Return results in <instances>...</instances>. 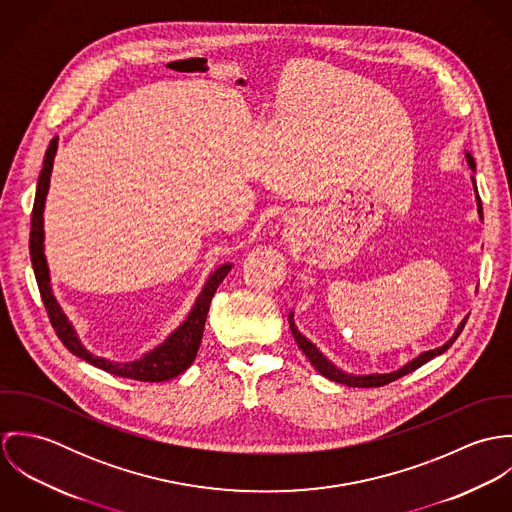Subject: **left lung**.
<instances>
[{
	"mask_svg": "<svg viewBox=\"0 0 512 512\" xmlns=\"http://www.w3.org/2000/svg\"><path fill=\"white\" fill-rule=\"evenodd\" d=\"M465 157H467V163H469V167H471V171L475 173V159H473V155L469 153V151H465ZM471 181H473V189H475V193H477V185H475V177H471ZM477 197V213H479V219L483 220V207H481V199H479V195H475ZM288 321H290V329H292V335L295 337V343H297V347L303 351V355L309 359V363L315 366V370L319 372V374H323L325 378H329V380H335V382H341V384H347V386H359V388H372V386H384V384H388V382H392V380H396V378H400V376H404V374H408V372H412V370H416V368H420V366L424 365V363H428V361H432L434 357H438L441 353H445L451 345H453V341L459 337V333L463 331V327H465V321H467V317L457 325V329H455V333H453V337L449 339V341H445L441 347L438 349H432V351H424V353H420L416 359H412V361H408L406 365L400 366L398 370H392V372H384V374H378V372H372V374H349V372H345V370H341L339 366L333 365L305 335H301L299 333V329L295 327V321H293V313L290 311V315H288Z\"/></svg>",
	"mask_w": 512,
	"mask_h": 512,
	"instance_id": "left-lung-1",
	"label": "left lung"
}]
</instances>
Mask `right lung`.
<instances>
[{
  "mask_svg": "<svg viewBox=\"0 0 512 512\" xmlns=\"http://www.w3.org/2000/svg\"><path fill=\"white\" fill-rule=\"evenodd\" d=\"M57 147H59V138H53L49 149L45 153L43 159V169L37 181V193H35V205H33V215H31V236H29V252H31V264L35 270V278H37V286L43 297V303L47 307L51 325L55 329V333L59 335V339L63 341V345L76 355L82 361L90 363V365L98 366L110 374L122 376V378H132V380H142V382H163L169 380L181 372H185L189 366L193 365L201 339H203V329H205V321H207V313L211 307V299L217 292L220 282L226 278V274L230 272L232 264H220L219 268L209 276V280L205 282L203 290L197 295L195 305L191 307L189 315L185 317V321L169 333V337L153 347L151 351H147L142 359L136 361H128V363H116L104 357H96L90 351L84 349V345L80 343L76 329L73 323L69 321V317L65 315L63 307L59 305L53 288H51V274H49V264H47V256H45V230H43V213H45V201H47V193H49V183H51V173H53V161L57 155Z\"/></svg>",
  "mask_w": 512,
  "mask_h": 512,
  "instance_id": "right-lung-1",
  "label": "right lung"
}]
</instances>
